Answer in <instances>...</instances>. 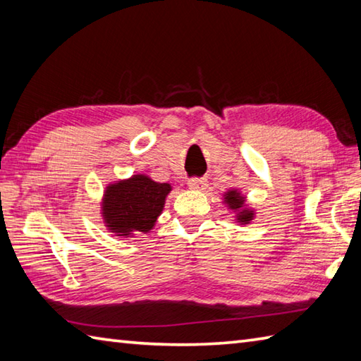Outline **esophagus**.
I'll return each instance as SVG.
<instances>
[{"label":"esophagus","instance_id":"34e87169","mask_svg":"<svg viewBox=\"0 0 361 361\" xmlns=\"http://www.w3.org/2000/svg\"><path fill=\"white\" fill-rule=\"evenodd\" d=\"M188 186H189L190 189L202 190V189H204V186H206V180H203V178H189V180H188Z\"/></svg>","mask_w":361,"mask_h":361}]
</instances>
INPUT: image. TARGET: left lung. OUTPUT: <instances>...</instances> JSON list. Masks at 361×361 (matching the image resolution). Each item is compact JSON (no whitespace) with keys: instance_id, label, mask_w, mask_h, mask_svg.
<instances>
[{"instance_id":"1","label":"left lung","mask_w":361,"mask_h":361,"mask_svg":"<svg viewBox=\"0 0 361 361\" xmlns=\"http://www.w3.org/2000/svg\"><path fill=\"white\" fill-rule=\"evenodd\" d=\"M226 202H228L229 208H231V209H239L240 204H242V198L239 197V194L235 192V190H231V192L226 194ZM251 217H252V212L242 211V214L239 216V220L245 221V224H248Z\"/></svg>"}]
</instances>
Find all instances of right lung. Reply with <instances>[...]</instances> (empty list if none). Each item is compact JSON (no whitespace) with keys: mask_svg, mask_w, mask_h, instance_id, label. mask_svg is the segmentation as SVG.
<instances>
[{"mask_svg":"<svg viewBox=\"0 0 361 361\" xmlns=\"http://www.w3.org/2000/svg\"><path fill=\"white\" fill-rule=\"evenodd\" d=\"M169 190L171 185L152 181L144 175L109 186L104 200L106 226L118 235L147 233L163 211Z\"/></svg>","mask_w":361,"mask_h":361,"instance_id":"1","label":"right lung"}]
</instances>
